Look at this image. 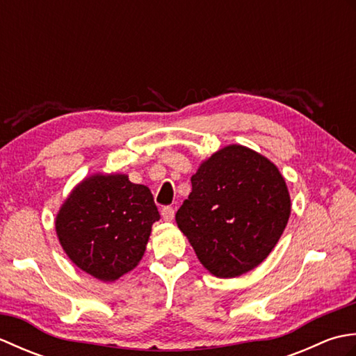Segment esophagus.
<instances>
[{
	"label": "esophagus",
	"mask_w": 356,
	"mask_h": 356,
	"mask_svg": "<svg viewBox=\"0 0 356 356\" xmlns=\"http://www.w3.org/2000/svg\"><path fill=\"white\" fill-rule=\"evenodd\" d=\"M161 214H162V218L165 222H171L174 218V208L172 207H163L162 211H161Z\"/></svg>",
	"instance_id": "obj_1"
}]
</instances>
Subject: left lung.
<instances>
[{
  "instance_id": "obj_1",
  "label": "left lung",
  "mask_w": 356,
  "mask_h": 356,
  "mask_svg": "<svg viewBox=\"0 0 356 356\" xmlns=\"http://www.w3.org/2000/svg\"><path fill=\"white\" fill-rule=\"evenodd\" d=\"M191 185L176 222L203 266L218 278L259 266L291 216L277 166L251 148L229 145L202 162Z\"/></svg>"
}]
</instances>
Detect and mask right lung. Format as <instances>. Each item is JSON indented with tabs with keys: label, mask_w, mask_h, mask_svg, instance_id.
Listing matches in <instances>:
<instances>
[{
	"label": "right lung",
	"mask_w": 356,
	"mask_h": 356,
	"mask_svg": "<svg viewBox=\"0 0 356 356\" xmlns=\"http://www.w3.org/2000/svg\"><path fill=\"white\" fill-rule=\"evenodd\" d=\"M157 207L145 185L125 174H95L82 180L56 216V234L69 259L102 282H115L138 266Z\"/></svg>",
	"instance_id": "obj_1"
}]
</instances>
